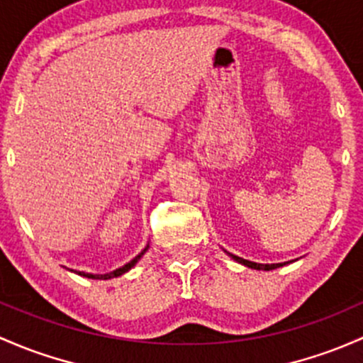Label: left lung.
Segmentation results:
<instances>
[{
  "instance_id": "obj_1",
  "label": "left lung",
  "mask_w": 363,
  "mask_h": 363,
  "mask_svg": "<svg viewBox=\"0 0 363 363\" xmlns=\"http://www.w3.org/2000/svg\"><path fill=\"white\" fill-rule=\"evenodd\" d=\"M235 261L242 262V264L249 266V268H254V269H264V272H269V269H274V268H280V266H284L285 262H280V264H257V262H252V261H245V259L242 257H236V255H231Z\"/></svg>"
}]
</instances>
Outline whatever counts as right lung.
Here are the masks:
<instances>
[{"label": "right lung", "instance_id": "add662e5", "mask_svg": "<svg viewBox=\"0 0 363 363\" xmlns=\"http://www.w3.org/2000/svg\"><path fill=\"white\" fill-rule=\"evenodd\" d=\"M146 252V250H144ZM144 252H140L139 255H137L135 259H132L130 262H128V264H125L123 268H118V269H114V272H111V273H108V274H91V273H83V272H79L78 274H83V277H86V278H95V280H109V278H114V277H120V274H123V273H127L128 269L132 268V266H135V262L139 261L140 259V255L144 254Z\"/></svg>", "mask_w": 363, "mask_h": 363}]
</instances>
